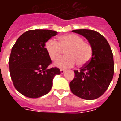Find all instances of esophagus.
<instances>
[{"label": "esophagus", "mask_w": 121, "mask_h": 121, "mask_svg": "<svg viewBox=\"0 0 121 121\" xmlns=\"http://www.w3.org/2000/svg\"><path fill=\"white\" fill-rule=\"evenodd\" d=\"M65 69H60V72H61V74L64 73H65Z\"/></svg>", "instance_id": "34e87169"}]
</instances>
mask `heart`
Segmentation results:
<instances>
[{"label": "heart", "mask_w": 121, "mask_h": 121, "mask_svg": "<svg viewBox=\"0 0 121 121\" xmlns=\"http://www.w3.org/2000/svg\"><path fill=\"white\" fill-rule=\"evenodd\" d=\"M45 49L52 61H56L65 51L67 56L60 58L54 65L60 68H69L77 64L78 67L86 65L93 56V47L89 43L84 41L80 35L70 34L62 35L59 42L53 39L45 43Z\"/></svg>", "instance_id": "heart-1"}]
</instances>
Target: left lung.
<instances>
[{
	"instance_id": "8db88e82",
	"label": "left lung",
	"mask_w": 121,
	"mask_h": 121,
	"mask_svg": "<svg viewBox=\"0 0 121 121\" xmlns=\"http://www.w3.org/2000/svg\"><path fill=\"white\" fill-rule=\"evenodd\" d=\"M72 32L82 35L93 47L91 60L74 71V78L70 82L71 92L86 100L102 96L108 88L114 74V61L112 49L106 38L99 32L87 29Z\"/></svg>"
}]
</instances>
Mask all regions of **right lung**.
Here are the masks:
<instances>
[{"label": "right lung", "instance_id": "obj_1", "mask_svg": "<svg viewBox=\"0 0 121 121\" xmlns=\"http://www.w3.org/2000/svg\"><path fill=\"white\" fill-rule=\"evenodd\" d=\"M58 32L50 30H31L20 36L9 56L10 76L15 88L24 96L35 99L47 94L52 80L61 74L58 67L47 69L52 61L45 43Z\"/></svg>", "mask_w": 121, "mask_h": 121}]
</instances>
